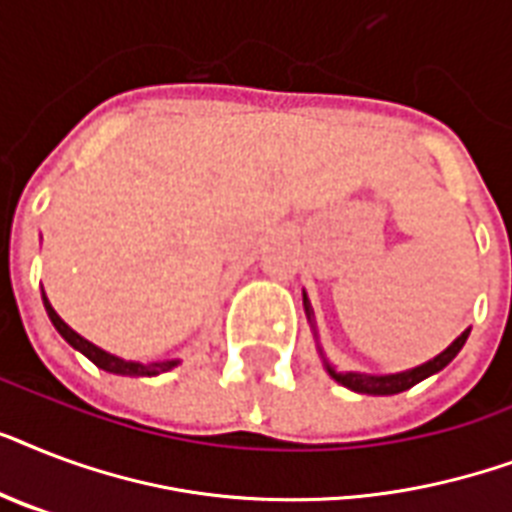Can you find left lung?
<instances>
[{
  "mask_svg": "<svg viewBox=\"0 0 512 512\" xmlns=\"http://www.w3.org/2000/svg\"><path fill=\"white\" fill-rule=\"evenodd\" d=\"M303 305H305V316H308V321H311L313 327V335H316V324H313V311H311V303H308V297H305L303 292ZM470 329H465L457 340L449 345V348L444 350V353H438L436 358H430V361H425V364L414 366V369H406V372H396V374H361V372H337L335 366L329 364L327 356H324V350H321L319 345V353L321 358H324V366H327V372L332 380H337L340 385H345V388L356 390V393H366V396H393V393H404V390L414 388L417 382H422L425 377H430V374L441 372L449 361H452L457 353L462 350V345H465V340H468ZM319 337V335H316Z\"/></svg>",
  "mask_w": 512,
  "mask_h": 512,
  "instance_id": "1",
  "label": "left lung"
}]
</instances>
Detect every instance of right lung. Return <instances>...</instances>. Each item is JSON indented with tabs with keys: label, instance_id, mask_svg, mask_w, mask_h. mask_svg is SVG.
<instances>
[{
	"label": "right lung",
	"instance_id": "right-lung-1",
	"mask_svg": "<svg viewBox=\"0 0 512 512\" xmlns=\"http://www.w3.org/2000/svg\"><path fill=\"white\" fill-rule=\"evenodd\" d=\"M42 300H44V308H47V316H50L52 321V327L58 329L60 337H63L71 348L82 350L92 364L100 366V369H106V372L127 374V377H156V374L170 372L172 366L180 364V361H175V358H172V361H151V364H140V361H124V358L119 356H111V353H106V350L98 348V345H92L90 340H84L82 335H76L74 329L68 327L66 321L60 319L58 313H55V308H52L44 292H42Z\"/></svg>",
	"mask_w": 512,
	"mask_h": 512
}]
</instances>
